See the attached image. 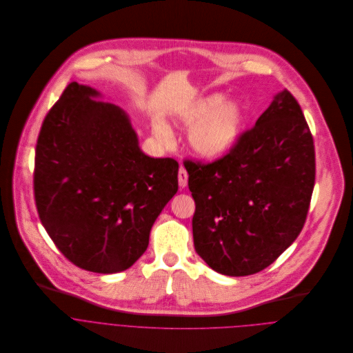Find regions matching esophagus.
<instances>
[{
  "instance_id": "obj_1",
  "label": "esophagus",
  "mask_w": 353,
  "mask_h": 353,
  "mask_svg": "<svg viewBox=\"0 0 353 353\" xmlns=\"http://www.w3.org/2000/svg\"><path fill=\"white\" fill-rule=\"evenodd\" d=\"M187 181H188L187 170L181 166V168L179 169V185H180L181 188H184V187H187Z\"/></svg>"
}]
</instances>
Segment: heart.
<instances>
[{
	"label": "heart",
	"mask_w": 353,
	"mask_h": 353,
	"mask_svg": "<svg viewBox=\"0 0 353 353\" xmlns=\"http://www.w3.org/2000/svg\"><path fill=\"white\" fill-rule=\"evenodd\" d=\"M219 94L201 99L183 116L185 125H194L190 132V144L192 150L203 158H217L225 154L237 140L244 122V112L239 102L227 101L221 103ZM154 134L162 143L172 140L169 128L157 122Z\"/></svg>",
	"instance_id": "obj_1"
}]
</instances>
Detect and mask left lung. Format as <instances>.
I'll use <instances>...</instances> for the list:
<instances>
[{"label":"left lung","instance_id":"8db88e82","mask_svg":"<svg viewBox=\"0 0 353 353\" xmlns=\"http://www.w3.org/2000/svg\"><path fill=\"white\" fill-rule=\"evenodd\" d=\"M195 201L196 254L214 272L240 277L270 266L299 236L314 187L310 129L290 91L221 158L185 159Z\"/></svg>","mask_w":353,"mask_h":353}]
</instances>
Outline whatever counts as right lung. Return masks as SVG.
Instances as JSON below:
<instances>
[{
	"label": "right lung",
	"instance_id": "add662e5",
	"mask_svg": "<svg viewBox=\"0 0 353 353\" xmlns=\"http://www.w3.org/2000/svg\"><path fill=\"white\" fill-rule=\"evenodd\" d=\"M70 83L43 122L34 158L40 220L80 269L117 273L147 250L150 231L179 190V163L141 152L128 114Z\"/></svg>",
	"mask_w": 353,
	"mask_h": 353
}]
</instances>
